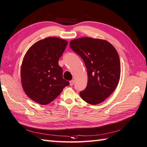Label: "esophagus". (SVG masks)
I'll return each mask as SVG.
<instances>
[{
    "mask_svg": "<svg viewBox=\"0 0 147 147\" xmlns=\"http://www.w3.org/2000/svg\"><path fill=\"white\" fill-rule=\"evenodd\" d=\"M74 80H71L70 81V86H73V85L74 84Z\"/></svg>",
    "mask_w": 147,
    "mask_h": 147,
    "instance_id": "obj_1",
    "label": "esophagus"
}]
</instances>
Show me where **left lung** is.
Returning <instances> with one entry per match:
<instances>
[{"label": "left lung", "instance_id": "8db88e82", "mask_svg": "<svg viewBox=\"0 0 147 147\" xmlns=\"http://www.w3.org/2000/svg\"><path fill=\"white\" fill-rule=\"evenodd\" d=\"M69 46L83 59L87 69V86L80 92L81 98L90 105L102 103L115 91L120 78L117 50L107 40L88 37L71 40Z\"/></svg>", "mask_w": 147, "mask_h": 147}]
</instances>
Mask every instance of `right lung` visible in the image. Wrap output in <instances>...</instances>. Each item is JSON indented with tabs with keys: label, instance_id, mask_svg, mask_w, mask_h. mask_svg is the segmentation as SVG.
<instances>
[{
	"label": "right lung",
	"instance_id": "right-lung-1",
	"mask_svg": "<svg viewBox=\"0 0 147 147\" xmlns=\"http://www.w3.org/2000/svg\"><path fill=\"white\" fill-rule=\"evenodd\" d=\"M67 41L48 37L35 42L27 50L20 66L21 84L30 99L42 105L50 103L69 84L63 79L58 64Z\"/></svg>",
	"mask_w": 147,
	"mask_h": 147
}]
</instances>
